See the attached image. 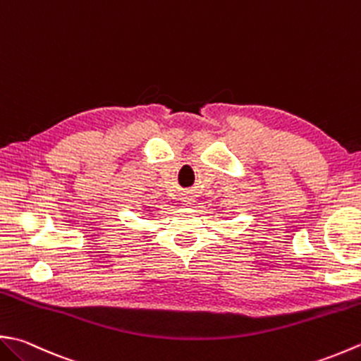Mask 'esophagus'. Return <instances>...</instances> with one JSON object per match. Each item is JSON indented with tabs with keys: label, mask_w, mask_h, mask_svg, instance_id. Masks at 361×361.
<instances>
[{
	"label": "esophagus",
	"mask_w": 361,
	"mask_h": 361,
	"mask_svg": "<svg viewBox=\"0 0 361 361\" xmlns=\"http://www.w3.org/2000/svg\"><path fill=\"white\" fill-rule=\"evenodd\" d=\"M185 202H186V204H189V203H192V199H190V197H188Z\"/></svg>",
	"instance_id": "1"
}]
</instances>
